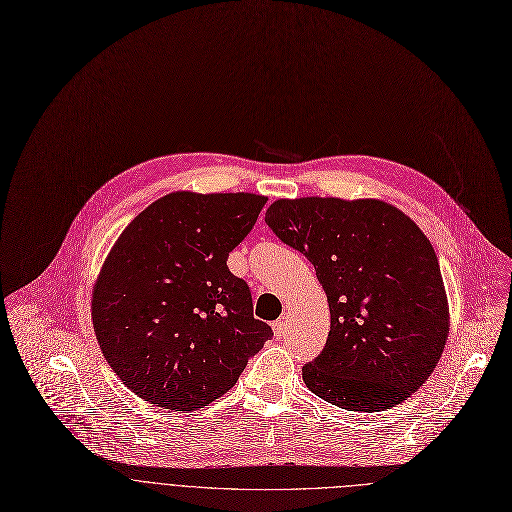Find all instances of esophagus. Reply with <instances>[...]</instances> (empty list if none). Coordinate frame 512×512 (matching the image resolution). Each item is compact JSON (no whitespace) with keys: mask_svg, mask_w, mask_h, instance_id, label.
<instances>
[{"mask_svg":"<svg viewBox=\"0 0 512 512\" xmlns=\"http://www.w3.org/2000/svg\"><path fill=\"white\" fill-rule=\"evenodd\" d=\"M285 331H287V321H285V319H277V321H273V333H275V337H277V339L285 337Z\"/></svg>","mask_w":512,"mask_h":512,"instance_id":"34e87169","label":"esophagus"}]
</instances>
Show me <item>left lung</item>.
<instances>
[{
  "mask_svg": "<svg viewBox=\"0 0 512 512\" xmlns=\"http://www.w3.org/2000/svg\"><path fill=\"white\" fill-rule=\"evenodd\" d=\"M265 223L315 267L329 303V335L303 366L305 386L352 412H382L434 372L450 331L436 253L390 203L279 199Z\"/></svg>",
  "mask_w": 512,
  "mask_h": 512,
  "instance_id": "left-lung-1",
  "label": "left lung"
}]
</instances>
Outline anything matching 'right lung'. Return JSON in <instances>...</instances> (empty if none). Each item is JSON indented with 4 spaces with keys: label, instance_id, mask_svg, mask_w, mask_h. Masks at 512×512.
Segmentation results:
<instances>
[{
    "label": "right lung",
    "instance_id": "1",
    "mask_svg": "<svg viewBox=\"0 0 512 512\" xmlns=\"http://www.w3.org/2000/svg\"><path fill=\"white\" fill-rule=\"evenodd\" d=\"M267 197L164 195L120 233L92 291L98 346L138 398L199 410L239 380L273 335L249 285L227 267Z\"/></svg>",
    "mask_w": 512,
    "mask_h": 512
}]
</instances>
